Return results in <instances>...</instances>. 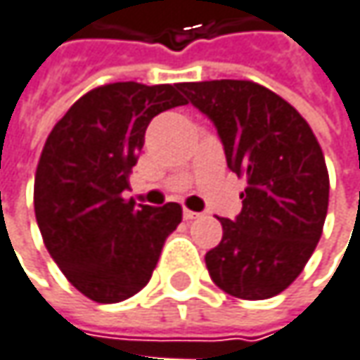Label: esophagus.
<instances>
[{"instance_id":"esophagus-1","label":"esophagus","mask_w":360,"mask_h":360,"mask_svg":"<svg viewBox=\"0 0 360 360\" xmlns=\"http://www.w3.org/2000/svg\"><path fill=\"white\" fill-rule=\"evenodd\" d=\"M200 214L198 212H193V210H187V208H183V218L185 220H193V218H198Z\"/></svg>"}]
</instances>
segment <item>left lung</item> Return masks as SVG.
Returning a JSON list of instances; mask_svg holds the SVG:
<instances>
[{"label": "left lung", "mask_w": 360, "mask_h": 360, "mask_svg": "<svg viewBox=\"0 0 360 360\" xmlns=\"http://www.w3.org/2000/svg\"><path fill=\"white\" fill-rule=\"evenodd\" d=\"M212 119L226 165L245 177L243 210L218 218L220 243L206 253L210 278L224 292L262 301L299 276L323 231L330 177L309 123L276 92L251 80L179 84Z\"/></svg>", "instance_id": "obj_1"}]
</instances>
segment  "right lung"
I'll use <instances>...</instances> for the list:
<instances>
[{"mask_svg": "<svg viewBox=\"0 0 360 360\" xmlns=\"http://www.w3.org/2000/svg\"><path fill=\"white\" fill-rule=\"evenodd\" d=\"M187 105L179 84L115 82L78 98L55 127L34 175V214L45 247L84 297L119 303L152 278L179 204L125 200L152 117Z\"/></svg>", "mask_w": 360, "mask_h": 360, "instance_id": "1", "label": "right lung"}]
</instances>
